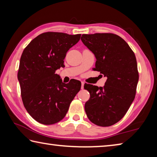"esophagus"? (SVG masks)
<instances>
[{
    "instance_id": "obj_1",
    "label": "esophagus",
    "mask_w": 157,
    "mask_h": 157,
    "mask_svg": "<svg viewBox=\"0 0 157 157\" xmlns=\"http://www.w3.org/2000/svg\"><path fill=\"white\" fill-rule=\"evenodd\" d=\"M81 83H82V86H81V89H84V82H82Z\"/></svg>"
}]
</instances>
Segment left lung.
<instances>
[{"mask_svg": "<svg viewBox=\"0 0 157 157\" xmlns=\"http://www.w3.org/2000/svg\"><path fill=\"white\" fill-rule=\"evenodd\" d=\"M81 40L96 58L94 70L107 78L103 87L84 84L90 94L84 105L86 116L96 125H113L123 118L134 100L139 81L136 56L115 34H82Z\"/></svg>", "mask_w": 157, "mask_h": 157, "instance_id": "8db88e82", "label": "left lung"}]
</instances>
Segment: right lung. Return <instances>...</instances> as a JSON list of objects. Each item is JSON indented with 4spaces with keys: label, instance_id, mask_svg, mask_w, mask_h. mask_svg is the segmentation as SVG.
I'll list each match as a JSON object with an SVG mask.
<instances>
[{
    "label": "right lung",
    "instance_id": "1",
    "mask_svg": "<svg viewBox=\"0 0 157 157\" xmlns=\"http://www.w3.org/2000/svg\"><path fill=\"white\" fill-rule=\"evenodd\" d=\"M81 34L47 32L30 41L21 55L18 79L23 105L36 121L57 123L64 118L81 82L64 84L55 71L63 67L68 50Z\"/></svg>",
    "mask_w": 157,
    "mask_h": 157
}]
</instances>
